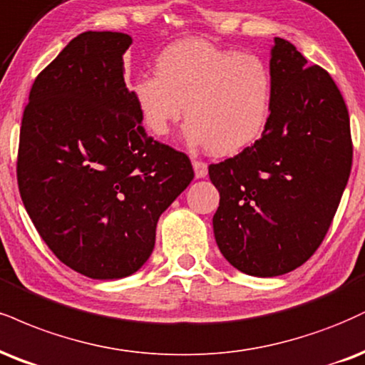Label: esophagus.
<instances>
[{"mask_svg": "<svg viewBox=\"0 0 365 365\" xmlns=\"http://www.w3.org/2000/svg\"><path fill=\"white\" fill-rule=\"evenodd\" d=\"M192 165H194V171H195L197 178L207 177V163H204V161H200V160H194L192 161Z\"/></svg>", "mask_w": 365, "mask_h": 365, "instance_id": "obj_1", "label": "esophagus"}]
</instances>
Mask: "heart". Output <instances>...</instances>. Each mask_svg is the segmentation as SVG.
I'll use <instances>...</instances> for the list:
<instances>
[{
	"label": "heart",
	"instance_id": "1",
	"mask_svg": "<svg viewBox=\"0 0 365 365\" xmlns=\"http://www.w3.org/2000/svg\"><path fill=\"white\" fill-rule=\"evenodd\" d=\"M130 95L155 135L168 134L187 113L190 146L231 156L257 143L269 124L274 78L257 54L190 38L161 52L156 74L139 76Z\"/></svg>",
	"mask_w": 365,
	"mask_h": 365
}]
</instances>
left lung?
I'll list each match as a JSON object with an SVG mask.
<instances>
[{
    "label": "left lung",
    "mask_w": 365,
    "mask_h": 365,
    "mask_svg": "<svg viewBox=\"0 0 365 365\" xmlns=\"http://www.w3.org/2000/svg\"><path fill=\"white\" fill-rule=\"evenodd\" d=\"M274 98L262 138L209 166L219 190L214 236L232 267L275 277L301 267L323 243L352 168L350 118L322 66L275 37Z\"/></svg>",
    "instance_id": "1"
}]
</instances>
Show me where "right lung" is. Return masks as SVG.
<instances>
[{
	"label": "right lung",
	"mask_w": 365,
	"mask_h": 365,
	"mask_svg": "<svg viewBox=\"0 0 365 365\" xmlns=\"http://www.w3.org/2000/svg\"><path fill=\"white\" fill-rule=\"evenodd\" d=\"M133 38L83 32L35 78L16 180L35 230L69 269L120 279L155 248L158 219L194 178L185 153L155 140L124 80Z\"/></svg>",
	"instance_id": "right-lung-1"
}]
</instances>
